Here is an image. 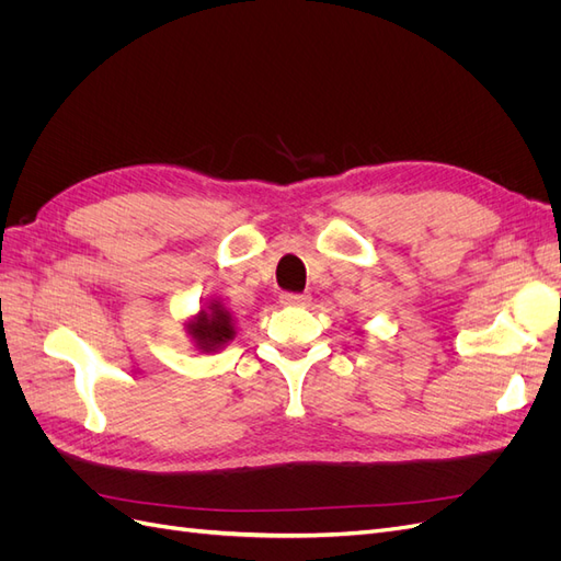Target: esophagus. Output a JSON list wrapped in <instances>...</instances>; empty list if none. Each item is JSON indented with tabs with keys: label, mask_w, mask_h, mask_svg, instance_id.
I'll return each instance as SVG.
<instances>
[{
	"label": "esophagus",
	"mask_w": 561,
	"mask_h": 561,
	"mask_svg": "<svg viewBox=\"0 0 561 561\" xmlns=\"http://www.w3.org/2000/svg\"><path fill=\"white\" fill-rule=\"evenodd\" d=\"M309 301H311L309 295H295V293L280 295V304H285V307H309Z\"/></svg>",
	"instance_id": "1"
}]
</instances>
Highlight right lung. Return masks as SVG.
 <instances>
[{
    "mask_svg": "<svg viewBox=\"0 0 561 561\" xmlns=\"http://www.w3.org/2000/svg\"><path fill=\"white\" fill-rule=\"evenodd\" d=\"M233 325L236 322L231 313L222 307V301L210 299L194 318L186 320V334L192 336V342L198 351L215 353L219 348H225L236 336Z\"/></svg>",
    "mask_w": 561,
    "mask_h": 561,
    "instance_id": "add662e5",
    "label": "right lung"
}]
</instances>
